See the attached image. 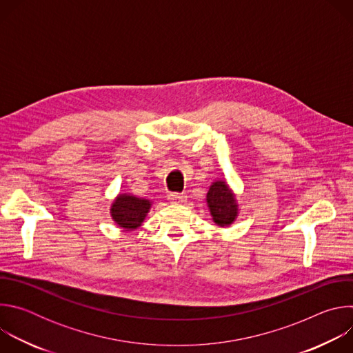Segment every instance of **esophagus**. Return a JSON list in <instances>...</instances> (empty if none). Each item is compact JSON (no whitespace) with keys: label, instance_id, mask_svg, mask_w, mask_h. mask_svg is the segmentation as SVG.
<instances>
[{"label":"esophagus","instance_id":"esophagus-1","mask_svg":"<svg viewBox=\"0 0 353 353\" xmlns=\"http://www.w3.org/2000/svg\"><path fill=\"white\" fill-rule=\"evenodd\" d=\"M169 201L170 203H185L187 201V195L184 192H170L169 194Z\"/></svg>","mask_w":353,"mask_h":353}]
</instances>
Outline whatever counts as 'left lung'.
Instances as JSON below:
<instances>
[{
    "label": "left lung",
    "mask_w": 353,
    "mask_h": 353,
    "mask_svg": "<svg viewBox=\"0 0 353 353\" xmlns=\"http://www.w3.org/2000/svg\"><path fill=\"white\" fill-rule=\"evenodd\" d=\"M207 203L212 219L219 226L230 225L237 216V204L233 192L225 181H216L210 187L207 194Z\"/></svg>",
    "instance_id": "obj_1"
}]
</instances>
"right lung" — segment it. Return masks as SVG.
<instances>
[{
	"mask_svg": "<svg viewBox=\"0 0 353 353\" xmlns=\"http://www.w3.org/2000/svg\"><path fill=\"white\" fill-rule=\"evenodd\" d=\"M150 208L149 199L121 194L112 205V216L114 222L127 230H134L143 222Z\"/></svg>",
	"mask_w": 353,
	"mask_h": 353,
	"instance_id": "obj_1",
	"label": "right lung"
}]
</instances>
